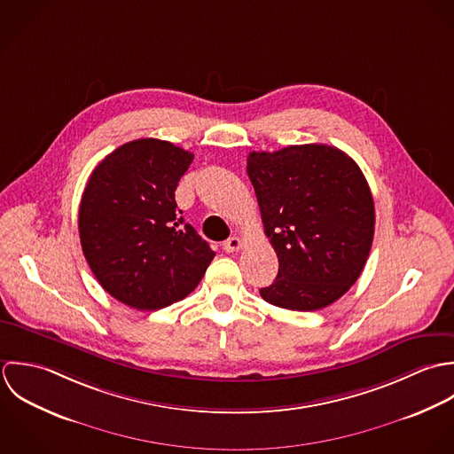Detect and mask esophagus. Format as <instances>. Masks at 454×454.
<instances>
[{
  "mask_svg": "<svg viewBox=\"0 0 454 454\" xmlns=\"http://www.w3.org/2000/svg\"><path fill=\"white\" fill-rule=\"evenodd\" d=\"M223 249H224L226 253H235V251L242 249V240H240L239 237H230V239L223 244Z\"/></svg>",
  "mask_w": 454,
  "mask_h": 454,
  "instance_id": "obj_1",
  "label": "esophagus"
}]
</instances>
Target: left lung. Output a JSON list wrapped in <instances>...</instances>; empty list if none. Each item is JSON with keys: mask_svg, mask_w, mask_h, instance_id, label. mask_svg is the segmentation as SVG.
Masks as SVG:
<instances>
[{"mask_svg": "<svg viewBox=\"0 0 454 454\" xmlns=\"http://www.w3.org/2000/svg\"><path fill=\"white\" fill-rule=\"evenodd\" d=\"M247 176L278 258L262 298L298 312L337 301L358 280L373 240V198L360 167L337 147L305 144L251 153Z\"/></svg>", "mask_w": 454, "mask_h": 454, "instance_id": "1", "label": "left lung"}]
</instances>
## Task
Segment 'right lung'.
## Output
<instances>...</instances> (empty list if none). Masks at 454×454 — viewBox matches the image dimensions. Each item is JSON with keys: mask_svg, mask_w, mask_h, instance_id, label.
I'll use <instances>...</instances> for the list:
<instances>
[{"mask_svg": "<svg viewBox=\"0 0 454 454\" xmlns=\"http://www.w3.org/2000/svg\"><path fill=\"white\" fill-rule=\"evenodd\" d=\"M192 158L140 138L92 170L79 208L82 251L101 287L128 307L160 310L185 298L215 256L176 201Z\"/></svg>", "mask_w": 454, "mask_h": 454, "instance_id": "obj_1", "label": "right lung"}]
</instances>
